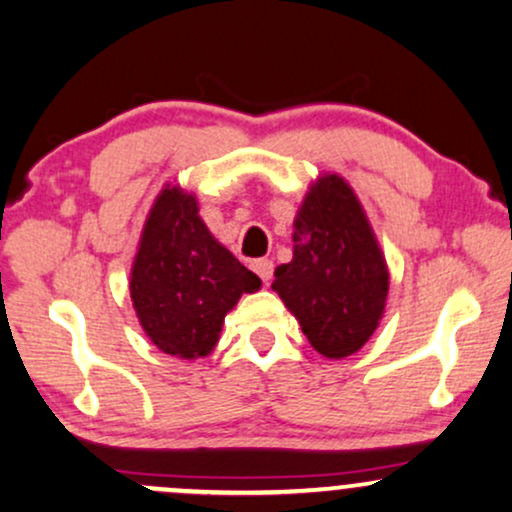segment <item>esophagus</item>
<instances>
[{
  "mask_svg": "<svg viewBox=\"0 0 512 512\" xmlns=\"http://www.w3.org/2000/svg\"><path fill=\"white\" fill-rule=\"evenodd\" d=\"M252 269H255L264 284L269 286V281H272V276H274V262L272 260H255L252 262Z\"/></svg>",
  "mask_w": 512,
  "mask_h": 512,
  "instance_id": "esophagus-1",
  "label": "esophagus"
}]
</instances>
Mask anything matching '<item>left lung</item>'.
Masks as SVG:
<instances>
[{
    "label": "left lung",
    "instance_id": "1",
    "mask_svg": "<svg viewBox=\"0 0 512 512\" xmlns=\"http://www.w3.org/2000/svg\"><path fill=\"white\" fill-rule=\"evenodd\" d=\"M272 289L317 354H356L378 330L390 272L373 226L342 175L322 173L293 219V260L274 269Z\"/></svg>",
    "mask_w": 512,
    "mask_h": 512
}]
</instances>
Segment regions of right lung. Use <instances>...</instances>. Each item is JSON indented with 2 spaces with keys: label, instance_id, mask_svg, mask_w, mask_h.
Segmentation results:
<instances>
[{
  "label": "right lung",
  "instance_id": "1",
  "mask_svg": "<svg viewBox=\"0 0 512 512\" xmlns=\"http://www.w3.org/2000/svg\"><path fill=\"white\" fill-rule=\"evenodd\" d=\"M260 276L211 236L197 197L166 182L144 221L129 274V296L146 337L163 354L209 356L223 320Z\"/></svg>",
  "mask_w": 512,
  "mask_h": 512
}]
</instances>
